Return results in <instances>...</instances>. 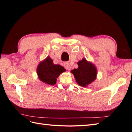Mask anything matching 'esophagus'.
<instances>
[{"mask_svg": "<svg viewBox=\"0 0 132 132\" xmlns=\"http://www.w3.org/2000/svg\"><path fill=\"white\" fill-rule=\"evenodd\" d=\"M64 65L65 68L67 70H70L71 66H70V64L69 63H65L64 64Z\"/></svg>", "mask_w": 132, "mask_h": 132, "instance_id": "esophagus-1", "label": "esophagus"}]
</instances>
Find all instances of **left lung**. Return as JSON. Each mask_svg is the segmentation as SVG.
I'll return each mask as SVG.
<instances>
[{
  "label": "left lung",
  "instance_id": "1",
  "mask_svg": "<svg viewBox=\"0 0 132 132\" xmlns=\"http://www.w3.org/2000/svg\"><path fill=\"white\" fill-rule=\"evenodd\" d=\"M78 68L71 71L80 86L85 87L94 81L96 77L97 70L95 67L84 58L78 63Z\"/></svg>",
  "mask_w": 132,
  "mask_h": 132
}]
</instances>
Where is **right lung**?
<instances>
[{
  "label": "right lung",
  "mask_w": 132,
  "mask_h": 132,
  "mask_svg": "<svg viewBox=\"0 0 132 132\" xmlns=\"http://www.w3.org/2000/svg\"><path fill=\"white\" fill-rule=\"evenodd\" d=\"M64 70L62 66L54 64L53 61L49 57L40 63L37 69L40 80L51 85L56 84L57 78Z\"/></svg>",
  "instance_id": "add662e5"
}]
</instances>
